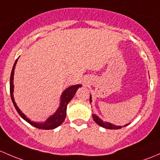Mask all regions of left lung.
Wrapping results in <instances>:
<instances>
[{
  "mask_svg": "<svg viewBox=\"0 0 160 160\" xmlns=\"http://www.w3.org/2000/svg\"><path fill=\"white\" fill-rule=\"evenodd\" d=\"M91 96L90 97V102H91ZM93 120L95 121L96 122H97V124H98L99 126H100V127H104V128H107V129H120L122 128L121 127H118V126H115L113 125V124L112 123H110V122H103V121H102L100 120V118H99L98 117H97V115H95V114H93ZM128 124H127L126 126H127Z\"/></svg>",
  "mask_w": 160,
  "mask_h": 160,
  "instance_id": "obj_1",
  "label": "left lung"
}]
</instances>
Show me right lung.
Listing matches in <instances>:
<instances>
[{
	"label": "right lung",
	"mask_w": 160,
	"mask_h": 160,
	"mask_svg": "<svg viewBox=\"0 0 160 160\" xmlns=\"http://www.w3.org/2000/svg\"><path fill=\"white\" fill-rule=\"evenodd\" d=\"M17 61H18V59L15 61L14 64H13L12 70H11V77H10V93H11V100H12V102L13 103V106H14L15 109L18 111V112L19 113V115L21 116V117L24 120H26L27 122H29L31 125L33 126V127H36L38 129H52L57 128V127H59L60 124L63 123V122L64 121L65 118H66L67 115V104L69 103V102L73 99V97H74L76 92L78 90V88H80V87H82L81 85H74L71 86V87H68L67 90H65L63 91V93H62L61 95V102H60V105L59 107L58 110L56 111L53 115H52L51 117H50L45 122H32L29 120L28 118H27L26 116L20 110V109L18 108L17 104L15 103L14 99H13V73H14V68L15 66H16Z\"/></svg>",
	"instance_id": "1"
}]
</instances>
